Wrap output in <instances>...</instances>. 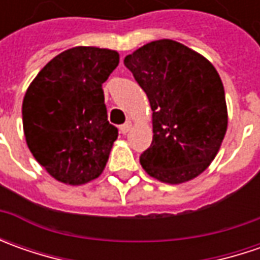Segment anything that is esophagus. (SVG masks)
I'll return each instance as SVG.
<instances>
[{
  "label": "esophagus",
  "mask_w": 260,
  "mask_h": 260,
  "mask_svg": "<svg viewBox=\"0 0 260 260\" xmlns=\"http://www.w3.org/2000/svg\"><path fill=\"white\" fill-rule=\"evenodd\" d=\"M130 130H132V121H127V123H124L123 125H120V132H121L123 135H127Z\"/></svg>",
  "instance_id": "obj_1"
}]
</instances>
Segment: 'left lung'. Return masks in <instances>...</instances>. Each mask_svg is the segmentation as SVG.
<instances>
[{
	"instance_id": "left-lung-1",
	"label": "left lung",
	"mask_w": 260,
	"mask_h": 260,
	"mask_svg": "<svg viewBox=\"0 0 260 260\" xmlns=\"http://www.w3.org/2000/svg\"><path fill=\"white\" fill-rule=\"evenodd\" d=\"M124 65L152 107L153 140L140 155L147 174L182 184L204 172L227 130L223 82L204 56L169 39L150 42Z\"/></svg>"
}]
</instances>
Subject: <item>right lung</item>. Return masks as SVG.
<instances>
[{
    "instance_id": "right-lung-1",
    "label": "right lung",
    "mask_w": 260,
    "mask_h": 260,
    "mask_svg": "<svg viewBox=\"0 0 260 260\" xmlns=\"http://www.w3.org/2000/svg\"><path fill=\"white\" fill-rule=\"evenodd\" d=\"M118 60L115 50L68 49L37 74L25 92L27 146L63 184H86L104 171L118 130L108 123L103 84Z\"/></svg>"
}]
</instances>
